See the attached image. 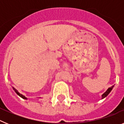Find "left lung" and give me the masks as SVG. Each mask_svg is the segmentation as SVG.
Here are the masks:
<instances>
[{"label": "left lung", "instance_id": "1", "mask_svg": "<svg viewBox=\"0 0 124 124\" xmlns=\"http://www.w3.org/2000/svg\"><path fill=\"white\" fill-rule=\"evenodd\" d=\"M113 87H114V86H112V87H109V88L107 89V91H106L105 92V93H104V94H102V99H104V98H105V97H107V96H108V94H109V93H110V91H111L112 90V89H113Z\"/></svg>", "mask_w": 124, "mask_h": 124}]
</instances>
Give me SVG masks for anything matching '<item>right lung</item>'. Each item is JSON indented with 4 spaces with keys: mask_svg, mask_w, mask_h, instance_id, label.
<instances>
[{
    "mask_svg": "<svg viewBox=\"0 0 124 124\" xmlns=\"http://www.w3.org/2000/svg\"><path fill=\"white\" fill-rule=\"evenodd\" d=\"M12 88H13V89H14V91H15V93H17V95H18V96H19L20 97H22V99H26V100H27V97H26L25 96H23V94H20V93L19 92H18V91H17V89H15V88H14V87H12ZM40 98H41V97H40Z\"/></svg>",
    "mask_w": 124,
    "mask_h": 124,
    "instance_id": "1",
    "label": "right lung"
}]
</instances>
